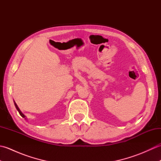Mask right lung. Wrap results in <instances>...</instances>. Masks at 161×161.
<instances>
[{"instance_id": "1", "label": "right lung", "mask_w": 161, "mask_h": 161, "mask_svg": "<svg viewBox=\"0 0 161 161\" xmlns=\"http://www.w3.org/2000/svg\"><path fill=\"white\" fill-rule=\"evenodd\" d=\"M14 104H15V107H16V109H17V110H18V111H19V114H20V115H21L23 118H25V115H23V114H22V113H21V111H20V109L19 108V107H17V105H16V104L15 103V102H14Z\"/></svg>"}]
</instances>
